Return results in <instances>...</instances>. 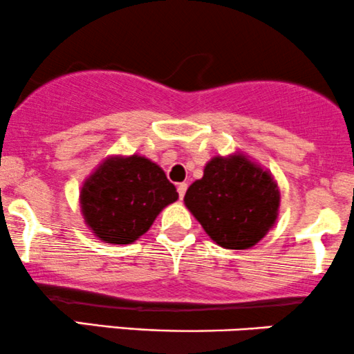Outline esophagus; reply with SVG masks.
<instances>
[{
	"label": "esophagus",
	"instance_id": "34e87169",
	"mask_svg": "<svg viewBox=\"0 0 354 354\" xmlns=\"http://www.w3.org/2000/svg\"><path fill=\"white\" fill-rule=\"evenodd\" d=\"M186 189H188V185H186V183H180V185H178V194H180L181 199L185 198Z\"/></svg>",
	"mask_w": 354,
	"mask_h": 354
}]
</instances>
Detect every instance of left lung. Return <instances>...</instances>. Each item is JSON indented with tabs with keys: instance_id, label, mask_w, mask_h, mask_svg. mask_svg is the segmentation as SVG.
<instances>
[{
	"instance_id": "8db88e82",
	"label": "left lung",
	"mask_w": 354,
	"mask_h": 354,
	"mask_svg": "<svg viewBox=\"0 0 354 354\" xmlns=\"http://www.w3.org/2000/svg\"><path fill=\"white\" fill-rule=\"evenodd\" d=\"M185 206L224 249L244 250L269 234L279 218L274 174L244 151L216 155L185 194Z\"/></svg>"
}]
</instances>
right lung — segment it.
<instances>
[{"instance_id": "1", "label": "right lung", "mask_w": 354, "mask_h": 354, "mask_svg": "<svg viewBox=\"0 0 354 354\" xmlns=\"http://www.w3.org/2000/svg\"><path fill=\"white\" fill-rule=\"evenodd\" d=\"M178 199L163 169L147 156L112 155L99 163L80 188L84 223L105 244H133L156 216Z\"/></svg>"}]
</instances>
